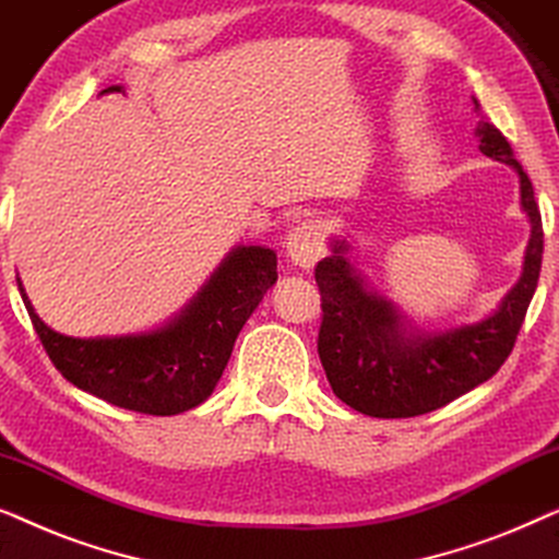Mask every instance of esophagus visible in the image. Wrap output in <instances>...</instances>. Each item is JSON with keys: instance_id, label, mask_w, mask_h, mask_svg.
<instances>
[{"instance_id": "esophagus-1", "label": "esophagus", "mask_w": 559, "mask_h": 559, "mask_svg": "<svg viewBox=\"0 0 559 559\" xmlns=\"http://www.w3.org/2000/svg\"><path fill=\"white\" fill-rule=\"evenodd\" d=\"M325 251V234L320 221H302L287 236V257L300 270H312Z\"/></svg>"}]
</instances>
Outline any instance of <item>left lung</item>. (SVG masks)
<instances>
[{
  "instance_id": "1",
  "label": "left lung",
  "mask_w": 559,
  "mask_h": 559,
  "mask_svg": "<svg viewBox=\"0 0 559 559\" xmlns=\"http://www.w3.org/2000/svg\"><path fill=\"white\" fill-rule=\"evenodd\" d=\"M478 111V102H476ZM478 150L509 165L519 178V203L530 221L522 277L491 316L442 331H423L369 285L350 257L354 243L331 236V257L316 266L323 300L318 354L333 394L369 417H417L484 384L507 361L524 323L542 270V216L532 180L507 136L488 121L476 124Z\"/></svg>"
}]
</instances>
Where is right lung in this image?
<instances>
[{
  "label": "right lung",
  "instance_id": "right-lung-1",
  "mask_svg": "<svg viewBox=\"0 0 559 559\" xmlns=\"http://www.w3.org/2000/svg\"><path fill=\"white\" fill-rule=\"evenodd\" d=\"M109 86L104 94H121ZM277 282V254L236 243L186 308L142 333L75 338L37 316L17 277L22 302L56 369L98 400L142 415L170 417L209 400L231 358L236 335Z\"/></svg>",
  "mask_w": 559,
  "mask_h": 559
}]
</instances>
